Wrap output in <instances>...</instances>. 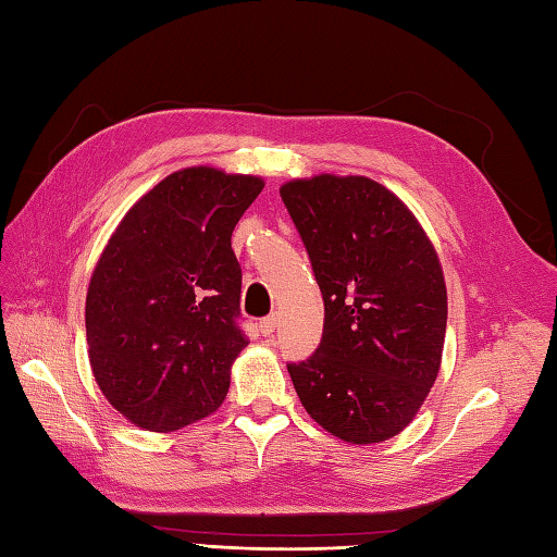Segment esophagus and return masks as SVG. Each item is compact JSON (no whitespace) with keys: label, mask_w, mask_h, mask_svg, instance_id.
Segmentation results:
<instances>
[{"label":"esophagus","mask_w":557,"mask_h":557,"mask_svg":"<svg viewBox=\"0 0 557 557\" xmlns=\"http://www.w3.org/2000/svg\"><path fill=\"white\" fill-rule=\"evenodd\" d=\"M260 333H263L265 337H270L272 333H275V327H277V315H268V318H263V321H260Z\"/></svg>","instance_id":"34e87169"}]
</instances>
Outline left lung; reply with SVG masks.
<instances>
[{
  "instance_id": "obj_1",
  "label": "left lung",
  "mask_w": 557,
  "mask_h": 557,
  "mask_svg": "<svg viewBox=\"0 0 557 557\" xmlns=\"http://www.w3.org/2000/svg\"><path fill=\"white\" fill-rule=\"evenodd\" d=\"M325 304L323 339L289 363L304 409L351 445L401 433L441 371L447 289L417 215L369 176L280 186Z\"/></svg>"
}]
</instances>
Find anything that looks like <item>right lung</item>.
<instances>
[{
  "label": "right lung",
  "instance_id": "1",
  "mask_svg": "<svg viewBox=\"0 0 557 557\" xmlns=\"http://www.w3.org/2000/svg\"><path fill=\"white\" fill-rule=\"evenodd\" d=\"M263 186L208 164L172 172L102 248L86 294L88 359L102 395L138 429L180 431L224 401L248 345L232 232Z\"/></svg>",
  "mask_w": 557,
  "mask_h": 557
}]
</instances>
